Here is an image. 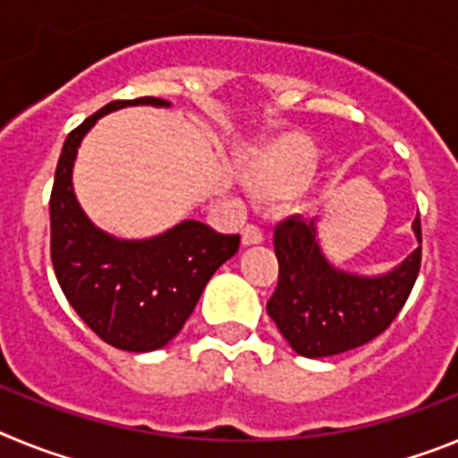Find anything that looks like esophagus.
Returning <instances> with one entry per match:
<instances>
[{
    "instance_id": "1",
    "label": "esophagus",
    "mask_w": 458,
    "mask_h": 458,
    "mask_svg": "<svg viewBox=\"0 0 458 458\" xmlns=\"http://www.w3.org/2000/svg\"><path fill=\"white\" fill-rule=\"evenodd\" d=\"M264 242V232L257 225H248L242 229V245H259Z\"/></svg>"
}]
</instances>
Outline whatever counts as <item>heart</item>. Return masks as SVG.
Segmentation results:
<instances>
[{
    "mask_svg": "<svg viewBox=\"0 0 458 458\" xmlns=\"http://www.w3.org/2000/svg\"><path fill=\"white\" fill-rule=\"evenodd\" d=\"M317 147L305 135L279 137L245 160L242 179L259 197L282 199L302 190L317 167Z\"/></svg>",
    "mask_w": 458,
    "mask_h": 458,
    "instance_id": "obj_1",
    "label": "heart"
}]
</instances>
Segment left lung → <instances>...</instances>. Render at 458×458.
Here are the masks:
<instances>
[{
  "label": "left lung",
  "instance_id": "obj_1",
  "mask_svg": "<svg viewBox=\"0 0 458 458\" xmlns=\"http://www.w3.org/2000/svg\"><path fill=\"white\" fill-rule=\"evenodd\" d=\"M420 248L392 273L358 277L327 264L314 222L286 217L273 232L279 275L270 295V318L295 353L327 358L358 349L386 333L406 305L422 264L420 213L412 222Z\"/></svg>",
  "mask_w": 458,
  "mask_h": 458
}]
</instances>
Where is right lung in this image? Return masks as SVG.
<instances>
[{"label":"right lung","instance_id":"obj_1","mask_svg":"<svg viewBox=\"0 0 458 458\" xmlns=\"http://www.w3.org/2000/svg\"><path fill=\"white\" fill-rule=\"evenodd\" d=\"M125 105L169 107L153 96L112 100L68 132L50 194V257L66 301L93 333L114 349L147 353L179 335L241 236L185 220L148 241H119L89 222L72 192V163L89 128Z\"/></svg>","mask_w":458,"mask_h":458}]
</instances>
